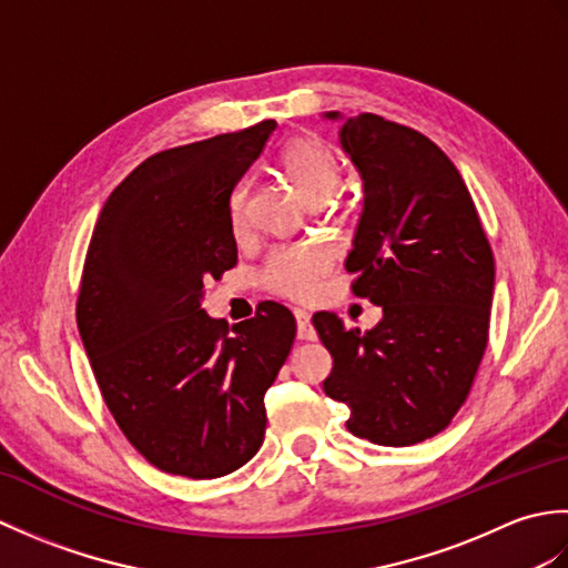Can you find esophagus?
I'll use <instances>...</instances> for the list:
<instances>
[{"mask_svg": "<svg viewBox=\"0 0 568 568\" xmlns=\"http://www.w3.org/2000/svg\"><path fill=\"white\" fill-rule=\"evenodd\" d=\"M295 322H297V339H303V342L317 339V332H315V327H312L307 312L295 310Z\"/></svg>", "mask_w": 568, "mask_h": 568, "instance_id": "obj_1", "label": "esophagus"}]
</instances>
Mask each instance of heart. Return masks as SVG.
Instances as JSON below:
<instances>
[{
  "mask_svg": "<svg viewBox=\"0 0 568 568\" xmlns=\"http://www.w3.org/2000/svg\"><path fill=\"white\" fill-rule=\"evenodd\" d=\"M281 168L312 207L327 204L342 183L339 163H336L327 143L317 136H295L287 141L281 151ZM246 202L248 187L241 185L232 197V224L236 234L244 232L246 226ZM329 253L322 248L281 253L268 263L263 281L275 295L310 300L317 291V283L329 273Z\"/></svg>",
  "mask_w": 568,
  "mask_h": 568,
  "instance_id": "obj_1",
  "label": "heart"
}]
</instances>
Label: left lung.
Wrapping results in <instances>:
<instances>
[{"mask_svg":"<svg viewBox=\"0 0 568 568\" xmlns=\"http://www.w3.org/2000/svg\"><path fill=\"white\" fill-rule=\"evenodd\" d=\"M339 143L364 183L346 271L354 293L383 307L373 329L315 315L334 358L324 393L346 427L381 446H409L449 427L488 344L493 251L446 153L419 131L376 114L342 116Z\"/></svg>","mask_w":568,"mask_h":568,"instance_id":"8db88e82","label":"left lung"}]
</instances>
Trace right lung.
Masks as SVG:
<instances>
[{"label": "right lung", "mask_w": 568, "mask_h": 568, "mask_svg": "<svg viewBox=\"0 0 568 568\" xmlns=\"http://www.w3.org/2000/svg\"><path fill=\"white\" fill-rule=\"evenodd\" d=\"M275 122L155 153L104 202L84 258L78 329L124 437L165 474L220 478L265 434L263 395L295 339L291 310L239 324L202 310L236 265L232 192Z\"/></svg>", "instance_id": "obj_1"}]
</instances>
